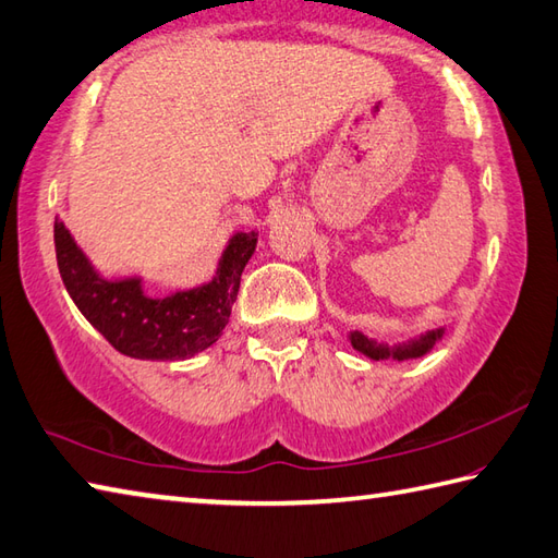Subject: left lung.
Segmentation results:
<instances>
[{"mask_svg":"<svg viewBox=\"0 0 558 558\" xmlns=\"http://www.w3.org/2000/svg\"><path fill=\"white\" fill-rule=\"evenodd\" d=\"M445 329H435V331H425L411 341H403L397 345L381 343L377 338H369L363 331H351V345L357 353L367 355L369 360H411V357H423L425 353L433 351V345L440 341Z\"/></svg>","mask_w":558,"mask_h":558,"instance_id":"1","label":"left lung"}]
</instances>
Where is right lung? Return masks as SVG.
<instances>
[{"mask_svg": "<svg viewBox=\"0 0 558 558\" xmlns=\"http://www.w3.org/2000/svg\"><path fill=\"white\" fill-rule=\"evenodd\" d=\"M256 242L258 232H236L210 282L151 298L142 278H104L54 217V254L70 298L118 353L137 360H185L210 348L229 322Z\"/></svg>", "mask_w": 558, "mask_h": 558, "instance_id": "obj_1", "label": "right lung"}]
</instances>
